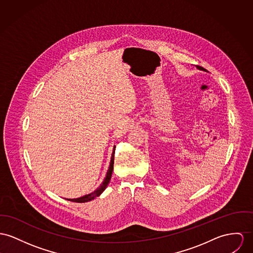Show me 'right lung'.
<instances>
[{"mask_svg":"<svg viewBox=\"0 0 253 253\" xmlns=\"http://www.w3.org/2000/svg\"><path fill=\"white\" fill-rule=\"evenodd\" d=\"M115 150H116V146H114V151H113V154H112V159H111V164H110V168L107 171V175L103 181V183L99 186V188H97L93 193L89 194V195H84L82 197H79V198H74V199H67V200H70V201H73V202H79V203H83V202H87V201H90L92 199H94L95 197H97L99 195H101L105 189L107 188V186L109 185L110 183V180L112 178V174H113V170H114V158H115Z\"/></svg>","mask_w":253,"mask_h":253,"instance_id":"1","label":"right lung"}]
</instances>
